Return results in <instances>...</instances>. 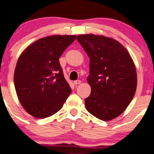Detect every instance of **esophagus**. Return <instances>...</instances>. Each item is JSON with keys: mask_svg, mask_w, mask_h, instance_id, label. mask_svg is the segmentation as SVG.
Instances as JSON below:
<instances>
[{"mask_svg": "<svg viewBox=\"0 0 154 154\" xmlns=\"http://www.w3.org/2000/svg\"><path fill=\"white\" fill-rule=\"evenodd\" d=\"M79 84H81V81L80 80H76V81L74 82V85H79Z\"/></svg>", "mask_w": 154, "mask_h": 154, "instance_id": "obj_1", "label": "esophagus"}]
</instances>
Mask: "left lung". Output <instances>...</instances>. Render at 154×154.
Listing matches in <instances>:
<instances>
[{
  "label": "left lung",
  "instance_id": "8db88e82",
  "mask_svg": "<svg viewBox=\"0 0 154 154\" xmlns=\"http://www.w3.org/2000/svg\"><path fill=\"white\" fill-rule=\"evenodd\" d=\"M77 40L89 58L87 80L91 94L85 98L87 111L103 121L123 112L134 97L137 75L130 53L114 38L81 34Z\"/></svg>",
  "mask_w": 154,
  "mask_h": 154
}]
</instances>
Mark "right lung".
<instances>
[{"mask_svg":"<svg viewBox=\"0 0 154 154\" xmlns=\"http://www.w3.org/2000/svg\"><path fill=\"white\" fill-rule=\"evenodd\" d=\"M76 36L41 38L29 45L18 58L14 72L15 91L22 107L34 118L56 113L71 94L59 58Z\"/></svg>","mask_w":154,"mask_h":154,"instance_id":"add662e5","label":"right lung"}]
</instances>
